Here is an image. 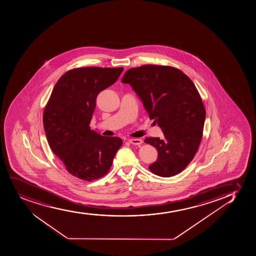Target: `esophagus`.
I'll return each instance as SVG.
<instances>
[{
    "label": "esophagus",
    "instance_id": "obj_1",
    "mask_svg": "<svg viewBox=\"0 0 256 256\" xmlns=\"http://www.w3.org/2000/svg\"><path fill=\"white\" fill-rule=\"evenodd\" d=\"M128 141H130V143L135 144V146H140L141 144L143 143V141L140 138H130Z\"/></svg>",
    "mask_w": 256,
    "mask_h": 256
}]
</instances>
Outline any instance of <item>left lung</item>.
<instances>
[{
	"mask_svg": "<svg viewBox=\"0 0 256 256\" xmlns=\"http://www.w3.org/2000/svg\"><path fill=\"white\" fill-rule=\"evenodd\" d=\"M130 84L143 102L150 118L162 130L164 138H146L158 157L148 169L169 178L191 162L203 135L206 109L192 80L174 66L144 65L130 68L122 78Z\"/></svg>",
	"mask_w": 256,
	"mask_h": 256,
	"instance_id": "8db88e82",
	"label": "left lung"
}]
</instances>
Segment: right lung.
Instances as JSON below:
<instances>
[{
    "mask_svg": "<svg viewBox=\"0 0 256 256\" xmlns=\"http://www.w3.org/2000/svg\"><path fill=\"white\" fill-rule=\"evenodd\" d=\"M124 68L72 69L58 80L43 115L44 132L53 153L69 174L84 181L104 176L122 144L90 130L100 92L113 84Z\"/></svg>",
    "mask_w": 256,
    "mask_h": 256,
    "instance_id": "add662e5",
    "label": "right lung"
}]
</instances>
